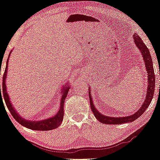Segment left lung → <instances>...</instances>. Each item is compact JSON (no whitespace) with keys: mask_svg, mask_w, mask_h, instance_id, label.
Masks as SVG:
<instances>
[{"mask_svg":"<svg viewBox=\"0 0 160 160\" xmlns=\"http://www.w3.org/2000/svg\"><path fill=\"white\" fill-rule=\"evenodd\" d=\"M133 39H134L135 44L137 45L138 49L140 50L142 54L143 59H144L145 63V68L147 69V75H148V78H147V80H148V85H147V92L146 98H145V101L142 105L141 108L136 113H133V115L124 116V117H110V116L103 115V114H101L95 108L93 103H92V100L90 92V88H89L88 90H89L90 108H91V110L94 116H95V118L99 121H101V123H105V124H122V123L128 122H132V121L140 117L144 113V112L148 108V106L151 103L152 98H153L154 88H155V75H154V72L153 62H152L151 54H150L149 50L147 48L146 45H145L144 43L143 42L139 35L137 34H133Z\"/></svg>","mask_w":160,"mask_h":160,"instance_id":"left-lung-1","label":"left lung"}]
</instances>
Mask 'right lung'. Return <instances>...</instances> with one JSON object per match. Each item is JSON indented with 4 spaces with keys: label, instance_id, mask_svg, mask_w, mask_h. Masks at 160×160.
<instances>
[{
    "label": "right lung",
    "instance_id": "obj_1",
    "mask_svg": "<svg viewBox=\"0 0 160 160\" xmlns=\"http://www.w3.org/2000/svg\"><path fill=\"white\" fill-rule=\"evenodd\" d=\"M11 54V53H10ZM10 56V54H9ZM8 59L6 62V70L3 74V88H2V92L1 91V85H0V97L2 98V96H3L5 103L6 104V106L9 111L11 112V115L14 119L16 121L20 123L21 125H22L25 127L32 130L36 131H49L54 129L57 127H59V126L61 124L62 121L63 120V116H64V103H65V98L67 97V95L68 93L69 89H70V85H64L63 88L61 90L62 92V98L60 100V108L58 112L55 114V116L50 117L49 118H46L44 120L41 121H28L27 119L23 118L19 115L18 113L14 107L12 105L11 102L9 98L8 93L7 92L6 90V77H7V72H8ZM1 75V72H0ZM69 84V83H68Z\"/></svg>",
    "mask_w": 160,
    "mask_h": 160
}]
</instances>
